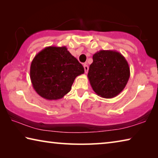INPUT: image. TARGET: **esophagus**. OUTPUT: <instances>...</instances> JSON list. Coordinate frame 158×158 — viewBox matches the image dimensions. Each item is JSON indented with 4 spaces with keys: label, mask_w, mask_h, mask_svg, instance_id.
I'll return each instance as SVG.
<instances>
[{
    "label": "esophagus",
    "mask_w": 158,
    "mask_h": 158,
    "mask_svg": "<svg viewBox=\"0 0 158 158\" xmlns=\"http://www.w3.org/2000/svg\"><path fill=\"white\" fill-rule=\"evenodd\" d=\"M84 68L85 73H88V70H89V67H88L87 65H85V64H84Z\"/></svg>",
    "instance_id": "esophagus-1"
}]
</instances>
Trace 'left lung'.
Listing matches in <instances>:
<instances>
[{
	"label": "left lung",
	"mask_w": 158,
	"mask_h": 158,
	"mask_svg": "<svg viewBox=\"0 0 158 158\" xmlns=\"http://www.w3.org/2000/svg\"><path fill=\"white\" fill-rule=\"evenodd\" d=\"M88 78L93 90L104 98L117 96L129 80V65L121 53L114 50H100L93 56Z\"/></svg>",
	"instance_id": "left-lung-1"
}]
</instances>
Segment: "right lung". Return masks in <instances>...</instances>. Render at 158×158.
Masks as SVG:
<instances>
[{"instance_id": "add662e5", "label": "right lung", "mask_w": 158, "mask_h": 158, "mask_svg": "<svg viewBox=\"0 0 158 158\" xmlns=\"http://www.w3.org/2000/svg\"><path fill=\"white\" fill-rule=\"evenodd\" d=\"M84 73V67L65 46L45 47L35 56L30 69L33 89L49 100L63 98L76 77Z\"/></svg>"}]
</instances>
